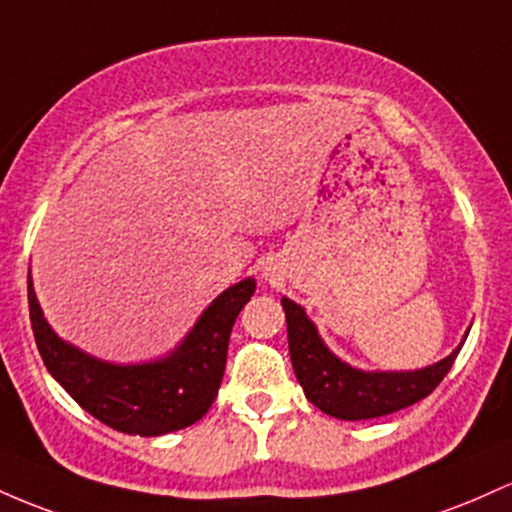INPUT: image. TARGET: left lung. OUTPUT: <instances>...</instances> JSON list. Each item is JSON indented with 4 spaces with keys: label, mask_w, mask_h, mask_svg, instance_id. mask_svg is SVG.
Instances as JSON below:
<instances>
[{
    "label": "left lung",
    "mask_w": 512,
    "mask_h": 512,
    "mask_svg": "<svg viewBox=\"0 0 512 512\" xmlns=\"http://www.w3.org/2000/svg\"><path fill=\"white\" fill-rule=\"evenodd\" d=\"M287 343L297 382L317 409L341 421L387 416L426 399L450 372L459 348L440 363L416 372H360L336 358L321 343L317 329L304 309L283 300Z\"/></svg>",
    "instance_id": "8db88e82"
}]
</instances>
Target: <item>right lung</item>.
Returning <instances> with one entry per match:
<instances>
[{"label":"right lung","mask_w":512,"mask_h":512,"mask_svg":"<svg viewBox=\"0 0 512 512\" xmlns=\"http://www.w3.org/2000/svg\"><path fill=\"white\" fill-rule=\"evenodd\" d=\"M256 280L229 287L205 309L171 358L152 365H108L79 353L43 319L28 275V312L40 358L67 394L108 428L140 438L193 426L208 413L227 365L229 333Z\"/></svg>","instance_id":"obj_1"}]
</instances>
